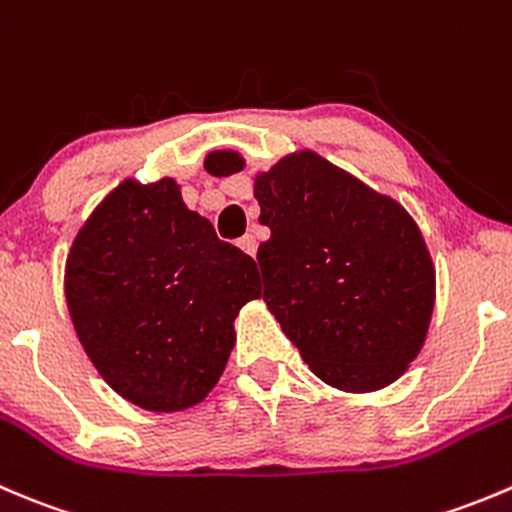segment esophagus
<instances>
[{
    "label": "esophagus",
    "instance_id": "esophagus-1",
    "mask_svg": "<svg viewBox=\"0 0 512 512\" xmlns=\"http://www.w3.org/2000/svg\"><path fill=\"white\" fill-rule=\"evenodd\" d=\"M239 249L244 251V254H249V256H256V249H258V244H256V236H254V234H246L244 239L239 241Z\"/></svg>",
    "mask_w": 512,
    "mask_h": 512
}]
</instances>
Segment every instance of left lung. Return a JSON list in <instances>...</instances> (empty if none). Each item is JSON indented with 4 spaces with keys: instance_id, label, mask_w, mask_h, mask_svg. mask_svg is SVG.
I'll return each mask as SVG.
<instances>
[{
    "instance_id": "1",
    "label": "left lung",
    "mask_w": 512,
    "mask_h": 512,
    "mask_svg": "<svg viewBox=\"0 0 512 512\" xmlns=\"http://www.w3.org/2000/svg\"><path fill=\"white\" fill-rule=\"evenodd\" d=\"M239 151H211V176L244 171ZM271 239L258 246L263 301L311 373L346 393L391 386L426 343L435 266L413 216L316 151L254 176Z\"/></svg>"
}]
</instances>
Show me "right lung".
<instances>
[{
    "mask_svg": "<svg viewBox=\"0 0 512 512\" xmlns=\"http://www.w3.org/2000/svg\"><path fill=\"white\" fill-rule=\"evenodd\" d=\"M64 296L99 376L151 413L194 408L224 373L234 321L261 296L254 258L216 239L181 186L124 179L69 249Z\"/></svg>",
    "mask_w": 512,
    "mask_h": 512,
    "instance_id": "1",
    "label": "right lung"
}]
</instances>
